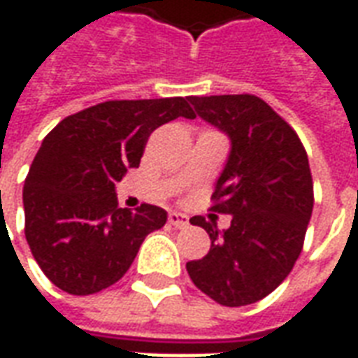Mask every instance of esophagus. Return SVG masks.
I'll return each mask as SVG.
<instances>
[{"mask_svg": "<svg viewBox=\"0 0 358 358\" xmlns=\"http://www.w3.org/2000/svg\"><path fill=\"white\" fill-rule=\"evenodd\" d=\"M169 222L172 226H176V228H184L189 222V218L186 215H182V213H169Z\"/></svg>", "mask_w": 358, "mask_h": 358, "instance_id": "1", "label": "esophagus"}]
</instances>
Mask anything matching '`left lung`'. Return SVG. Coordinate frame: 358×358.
Wrapping results in <instances>:
<instances>
[{
	"label": "left lung",
	"mask_w": 358,
	"mask_h": 358,
	"mask_svg": "<svg viewBox=\"0 0 358 358\" xmlns=\"http://www.w3.org/2000/svg\"><path fill=\"white\" fill-rule=\"evenodd\" d=\"M195 113L232 140L210 210L230 215L189 218L210 238L207 255L186 263L199 289L224 307L257 303L292 272L313 215V176L299 136L268 103L251 94L192 95Z\"/></svg>",
	"instance_id": "left-lung-1"
}]
</instances>
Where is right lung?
I'll list each match as a JSON object with an SVG mask.
<instances>
[{
  "label": "right lung",
  "mask_w": 358,
  "mask_h": 358,
  "mask_svg": "<svg viewBox=\"0 0 358 358\" xmlns=\"http://www.w3.org/2000/svg\"><path fill=\"white\" fill-rule=\"evenodd\" d=\"M195 118L186 97L113 99L63 118L42 141L24 180V236L59 289L92 295L130 268L166 210L120 209L115 182L140 166L149 136L174 118Z\"/></svg>",
  "instance_id": "right-lung-1"
}]
</instances>
